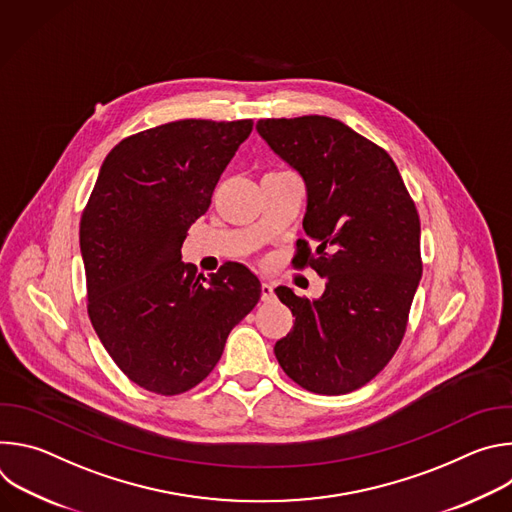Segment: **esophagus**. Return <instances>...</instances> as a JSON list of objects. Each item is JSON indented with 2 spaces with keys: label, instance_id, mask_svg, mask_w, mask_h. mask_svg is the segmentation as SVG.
Segmentation results:
<instances>
[{
  "label": "esophagus",
  "instance_id": "obj_1",
  "mask_svg": "<svg viewBox=\"0 0 512 512\" xmlns=\"http://www.w3.org/2000/svg\"><path fill=\"white\" fill-rule=\"evenodd\" d=\"M261 300L271 302L273 300V285L269 281H261Z\"/></svg>",
  "mask_w": 512,
  "mask_h": 512
}]
</instances>
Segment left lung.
Wrapping results in <instances>:
<instances>
[{
  "label": "left lung",
  "instance_id": "obj_1",
  "mask_svg": "<svg viewBox=\"0 0 512 512\" xmlns=\"http://www.w3.org/2000/svg\"><path fill=\"white\" fill-rule=\"evenodd\" d=\"M259 135L308 190L296 259L326 279L320 300L277 287L294 328L275 342L283 373L318 395L373 381L397 352L423 263L419 214L391 156L338 119H259Z\"/></svg>",
  "mask_w": 512,
  "mask_h": 512
}]
</instances>
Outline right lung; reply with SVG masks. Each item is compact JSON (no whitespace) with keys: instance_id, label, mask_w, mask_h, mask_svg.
<instances>
[{"instance_id":"add662e5","label":"right lung","mask_w":512,"mask_h":512,"mask_svg":"<svg viewBox=\"0 0 512 512\" xmlns=\"http://www.w3.org/2000/svg\"><path fill=\"white\" fill-rule=\"evenodd\" d=\"M253 119H182L121 139L81 216L87 312L121 373L156 395L202 383L231 330L257 306L259 279L227 261L210 279L182 261Z\"/></svg>"}]
</instances>
